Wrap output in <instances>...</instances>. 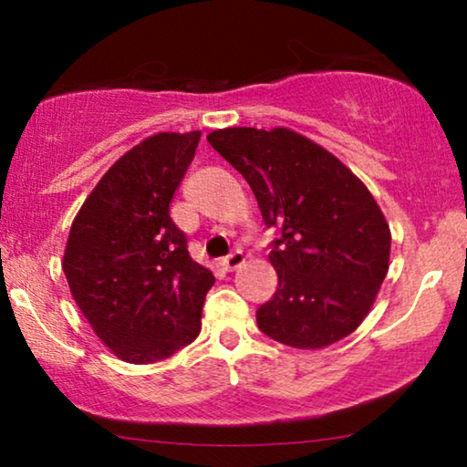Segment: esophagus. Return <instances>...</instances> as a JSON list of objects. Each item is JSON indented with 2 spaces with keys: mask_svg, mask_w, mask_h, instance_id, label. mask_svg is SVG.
I'll use <instances>...</instances> for the list:
<instances>
[{
  "mask_svg": "<svg viewBox=\"0 0 467 467\" xmlns=\"http://www.w3.org/2000/svg\"><path fill=\"white\" fill-rule=\"evenodd\" d=\"M246 261V257H244V253L242 251H234L232 254H229V257H225L223 259V265H225V270H238V267L244 264Z\"/></svg>",
  "mask_w": 467,
  "mask_h": 467,
  "instance_id": "1",
  "label": "esophagus"
}]
</instances>
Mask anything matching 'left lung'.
<instances>
[{
	"label": "left lung",
	"mask_w": 467,
	"mask_h": 467,
	"mask_svg": "<svg viewBox=\"0 0 467 467\" xmlns=\"http://www.w3.org/2000/svg\"><path fill=\"white\" fill-rule=\"evenodd\" d=\"M278 227L270 264L278 289L257 310L267 337L317 350L353 334L389 272L391 232L366 184L302 133L227 127L208 133Z\"/></svg>",
	"instance_id": "8db88e82"
}]
</instances>
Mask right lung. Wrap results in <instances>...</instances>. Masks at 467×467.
<instances>
[{
	"instance_id": "obj_1",
	"label": "right lung",
	"mask_w": 467,
	"mask_h": 467,
	"mask_svg": "<svg viewBox=\"0 0 467 467\" xmlns=\"http://www.w3.org/2000/svg\"><path fill=\"white\" fill-rule=\"evenodd\" d=\"M202 131H163L127 150L95 184L69 229L63 272L95 336L127 363L168 359L200 336L214 285L191 259L170 202Z\"/></svg>"
}]
</instances>
